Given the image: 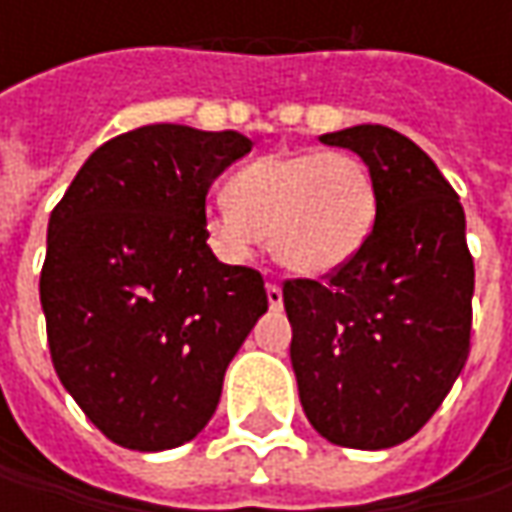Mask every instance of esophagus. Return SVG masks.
Wrapping results in <instances>:
<instances>
[{
  "label": "esophagus",
  "mask_w": 512,
  "mask_h": 512,
  "mask_svg": "<svg viewBox=\"0 0 512 512\" xmlns=\"http://www.w3.org/2000/svg\"><path fill=\"white\" fill-rule=\"evenodd\" d=\"M267 302H270V307H273V310H282V305H285L282 287L276 285V282H270V285H267Z\"/></svg>",
  "instance_id": "1"
}]
</instances>
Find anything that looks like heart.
Segmentation results:
<instances>
[{
	"label": "heart",
	"instance_id": "1",
	"mask_svg": "<svg viewBox=\"0 0 512 512\" xmlns=\"http://www.w3.org/2000/svg\"><path fill=\"white\" fill-rule=\"evenodd\" d=\"M373 222V176L344 150L262 156L227 182V202L210 213V230L227 250L245 253L267 239L273 259L307 279L347 265Z\"/></svg>",
	"mask_w": 512,
	"mask_h": 512
}]
</instances>
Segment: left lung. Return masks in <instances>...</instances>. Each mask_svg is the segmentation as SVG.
Wrapping results in <instances>:
<instances>
[{"label": "left lung", "mask_w": 512, "mask_h": 512, "mask_svg": "<svg viewBox=\"0 0 512 512\" xmlns=\"http://www.w3.org/2000/svg\"><path fill=\"white\" fill-rule=\"evenodd\" d=\"M364 159L376 222L325 282L282 287L307 422L327 442L384 450L439 410L470 353L473 256L456 190L416 142L384 125L319 136Z\"/></svg>", "instance_id": "1"}]
</instances>
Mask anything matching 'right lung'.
I'll return each mask as SVG.
<instances>
[{
    "mask_svg": "<svg viewBox=\"0 0 512 512\" xmlns=\"http://www.w3.org/2000/svg\"><path fill=\"white\" fill-rule=\"evenodd\" d=\"M253 142L145 125L90 153L48 222L39 299L59 382L110 442H190L267 310L259 270L207 247L210 185Z\"/></svg>",
    "mask_w": 512,
    "mask_h": 512,
    "instance_id": "obj_1",
    "label": "right lung"
}]
</instances>
